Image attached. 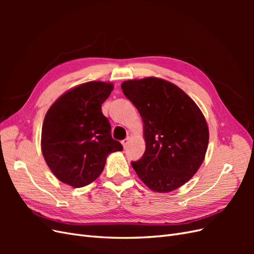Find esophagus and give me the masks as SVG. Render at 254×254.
<instances>
[{
  "label": "esophagus",
  "instance_id": "obj_1",
  "mask_svg": "<svg viewBox=\"0 0 254 254\" xmlns=\"http://www.w3.org/2000/svg\"><path fill=\"white\" fill-rule=\"evenodd\" d=\"M127 144H128V139H125V140L122 141V145H123V147H124V148H126Z\"/></svg>",
  "mask_w": 254,
  "mask_h": 254
}]
</instances>
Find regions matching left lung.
I'll list each match as a JSON object with an SVG mask.
<instances>
[{
	"instance_id": "8db88e82",
	"label": "left lung",
	"mask_w": 254,
	"mask_h": 254,
	"mask_svg": "<svg viewBox=\"0 0 254 254\" xmlns=\"http://www.w3.org/2000/svg\"><path fill=\"white\" fill-rule=\"evenodd\" d=\"M144 122L146 149L133 170L150 190L167 193L188 182L202 164L209 128L189 95L166 80L147 77L122 83Z\"/></svg>"
}]
</instances>
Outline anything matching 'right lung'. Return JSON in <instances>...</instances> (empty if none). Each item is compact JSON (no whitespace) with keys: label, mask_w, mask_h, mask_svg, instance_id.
Instances as JSON below:
<instances>
[{"label":"right lung","mask_w":254,"mask_h":254,"mask_svg":"<svg viewBox=\"0 0 254 254\" xmlns=\"http://www.w3.org/2000/svg\"><path fill=\"white\" fill-rule=\"evenodd\" d=\"M113 86L103 81L82 83L61 95L45 114L41 149L57 178L74 188L93 182L102 174L107 156L123 150L112 139L102 104Z\"/></svg>","instance_id":"add662e5"}]
</instances>
